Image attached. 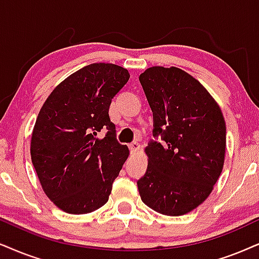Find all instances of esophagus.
I'll use <instances>...</instances> for the list:
<instances>
[{
    "label": "esophagus",
    "instance_id": "obj_1",
    "mask_svg": "<svg viewBox=\"0 0 259 259\" xmlns=\"http://www.w3.org/2000/svg\"><path fill=\"white\" fill-rule=\"evenodd\" d=\"M129 147H130V150H132V152H137V150L140 149V143L139 142H132L129 145Z\"/></svg>",
    "mask_w": 259,
    "mask_h": 259
}]
</instances>
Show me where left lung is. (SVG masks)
Returning <instances> with one entry per match:
<instances>
[{
  "instance_id": "8db88e82",
  "label": "left lung",
  "mask_w": 259,
  "mask_h": 259,
  "mask_svg": "<svg viewBox=\"0 0 259 259\" xmlns=\"http://www.w3.org/2000/svg\"><path fill=\"white\" fill-rule=\"evenodd\" d=\"M140 82L155 137L146 147L148 167L137 181L140 196L160 214L184 215L205 201L222 172L224 116L208 91L179 68H148Z\"/></svg>"
}]
</instances>
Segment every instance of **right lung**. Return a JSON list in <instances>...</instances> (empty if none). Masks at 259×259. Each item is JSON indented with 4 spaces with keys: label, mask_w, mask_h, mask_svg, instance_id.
I'll return each mask as SVG.
<instances>
[{
    "label": "right lung",
    "mask_w": 259,
    "mask_h": 259,
    "mask_svg": "<svg viewBox=\"0 0 259 259\" xmlns=\"http://www.w3.org/2000/svg\"><path fill=\"white\" fill-rule=\"evenodd\" d=\"M129 77L116 64L86 65L62 81L39 111L32 163L45 194L65 212L87 214L109 201L129 155L116 139L109 109ZM101 130L107 134L98 139Z\"/></svg>",
    "instance_id": "add662e5"
}]
</instances>
